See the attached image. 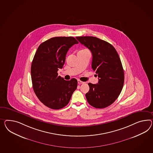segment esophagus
Masks as SVG:
<instances>
[{"label":"esophagus","mask_w":153,"mask_h":153,"mask_svg":"<svg viewBox=\"0 0 153 153\" xmlns=\"http://www.w3.org/2000/svg\"><path fill=\"white\" fill-rule=\"evenodd\" d=\"M78 83L80 84H84L85 82H82V81H81V80H78Z\"/></svg>","instance_id":"esophagus-1"}]
</instances>
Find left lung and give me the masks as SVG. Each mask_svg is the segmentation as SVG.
<instances>
[{
	"label": "left lung",
	"mask_w": 153,
	"mask_h": 153,
	"mask_svg": "<svg viewBox=\"0 0 153 153\" xmlns=\"http://www.w3.org/2000/svg\"><path fill=\"white\" fill-rule=\"evenodd\" d=\"M76 38L91 52V68L99 78L97 84L88 83L89 90L85 94L87 101L95 108H105L118 98L124 85V73L119 56L111 44L97 37Z\"/></svg>",
	"instance_id": "8db88e82"
}]
</instances>
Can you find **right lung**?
Segmentation results:
<instances>
[{"label":"right lung","mask_w":153,"mask_h":153,"mask_svg":"<svg viewBox=\"0 0 153 153\" xmlns=\"http://www.w3.org/2000/svg\"><path fill=\"white\" fill-rule=\"evenodd\" d=\"M78 42L72 36L54 37L41 44L31 63L33 88L36 97L52 109L65 107L76 90L78 81L65 80L58 75L69 48Z\"/></svg>","instance_id":"1"}]
</instances>
